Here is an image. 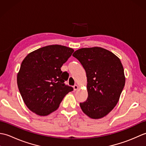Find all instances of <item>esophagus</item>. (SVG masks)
Instances as JSON below:
<instances>
[{"instance_id":"34e87169","label":"esophagus","mask_w":146,"mask_h":146,"mask_svg":"<svg viewBox=\"0 0 146 146\" xmlns=\"http://www.w3.org/2000/svg\"><path fill=\"white\" fill-rule=\"evenodd\" d=\"M73 89H74V90H75V91L77 90L78 89V86L77 85H75L73 86Z\"/></svg>"}]
</instances>
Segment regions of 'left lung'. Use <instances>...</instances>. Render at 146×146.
Instances as JSON below:
<instances>
[{
	"instance_id": "left-lung-1",
	"label": "left lung",
	"mask_w": 146,
	"mask_h": 146,
	"mask_svg": "<svg viewBox=\"0 0 146 146\" xmlns=\"http://www.w3.org/2000/svg\"><path fill=\"white\" fill-rule=\"evenodd\" d=\"M73 56L81 63L87 77L88 98L80 107L91 119H102L116 106L124 87L122 64L113 52L100 47L79 49Z\"/></svg>"
}]
</instances>
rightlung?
Listing matches in <instances>:
<instances>
[{"instance_id": "right-lung-1", "label": "right lung", "mask_w": 146, "mask_h": 146, "mask_svg": "<svg viewBox=\"0 0 146 146\" xmlns=\"http://www.w3.org/2000/svg\"><path fill=\"white\" fill-rule=\"evenodd\" d=\"M73 51L64 46L49 45L30 52L24 59L17 83L24 104L33 112L48 115L73 91L71 86L64 85L68 78L61 68Z\"/></svg>"}]
</instances>
